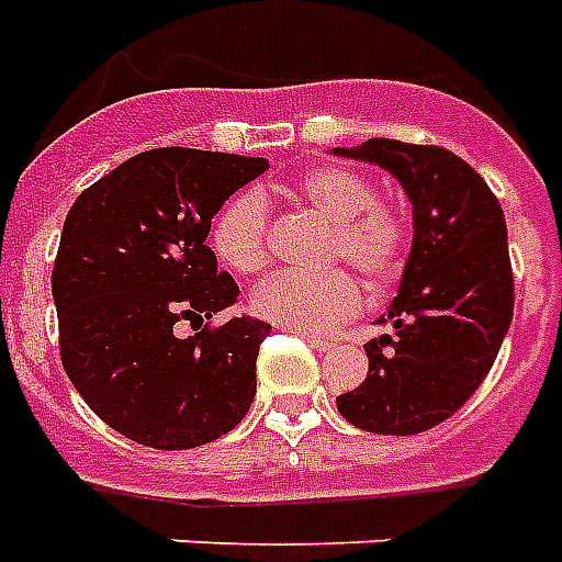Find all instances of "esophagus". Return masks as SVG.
Returning a JSON list of instances; mask_svg holds the SVG:
<instances>
[{
  "label": "esophagus",
  "instance_id": "esophagus-1",
  "mask_svg": "<svg viewBox=\"0 0 562 562\" xmlns=\"http://www.w3.org/2000/svg\"><path fill=\"white\" fill-rule=\"evenodd\" d=\"M310 342V348H316L318 353H325V351H334V342H327V339H322V336H304Z\"/></svg>",
  "mask_w": 562,
  "mask_h": 562
}]
</instances>
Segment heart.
Returning a JSON list of instances; mask_svg holds the SVG:
<instances>
[{"label":"heart","instance_id":"b5f03b06","mask_svg":"<svg viewBox=\"0 0 562 562\" xmlns=\"http://www.w3.org/2000/svg\"><path fill=\"white\" fill-rule=\"evenodd\" d=\"M290 194L330 220L327 260H345L368 286H385L406 263L408 223L401 211L374 200V186L345 165H313L290 182ZM211 246L237 276H258L269 263V203L258 188L228 200L211 226ZM362 304L359 284L345 269L318 276L278 272L255 286L249 307L258 318L304 336H325Z\"/></svg>","mask_w":562,"mask_h":562}]
</instances>
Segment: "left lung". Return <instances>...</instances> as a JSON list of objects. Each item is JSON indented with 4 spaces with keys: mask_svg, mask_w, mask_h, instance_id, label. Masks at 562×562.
<instances>
[{
    "mask_svg": "<svg viewBox=\"0 0 562 562\" xmlns=\"http://www.w3.org/2000/svg\"><path fill=\"white\" fill-rule=\"evenodd\" d=\"M336 156L380 165L406 191L415 217L401 293L366 345L368 376L336 397L357 429L415 435L464 406L491 371L514 318L508 226L499 200L461 156L435 145L368 138Z\"/></svg>",
    "mask_w": 562,
    "mask_h": 562,
    "instance_id": "8db88e82",
    "label": "left lung"
}]
</instances>
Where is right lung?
<instances>
[{
  "instance_id": "obj_1",
  "label": "right lung",
  "mask_w": 562,
  "mask_h": 562,
  "mask_svg": "<svg viewBox=\"0 0 562 562\" xmlns=\"http://www.w3.org/2000/svg\"><path fill=\"white\" fill-rule=\"evenodd\" d=\"M269 168L255 156L156 147L89 186L66 214L52 295L60 359L87 406L124 438L191 450L232 432L252 406L269 325L228 318L237 302L205 237L237 188Z\"/></svg>"
}]
</instances>
